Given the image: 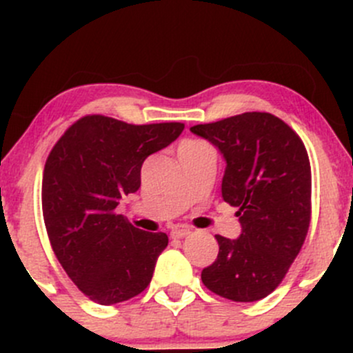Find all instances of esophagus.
Here are the masks:
<instances>
[{"label": "esophagus", "instance_id": "obj_1", "mask_svg": "<svg viewBox=\"0 0 353 353\" xmlns=\"http://www.w3.org/2000/svg\"><path fill=\"white\" fill-rule=\"evenodd\" d=\"M190 234L191 229H188V227H177V229L170 230V237H172V239H183V237L190 236Z\"/></svg>", "mask_w": 353, "mask_h": 353}]
</instances>
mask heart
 I'll return each mask as SVG.
<instances>
[{"mask_svg": "<svg viewBox=\"0 0 353 353\" xmlns=\"http://www.w3.org/2000/svg\"><path fill=\"white\" fill-rule=\"evenodd\" d=\"M201 147H208V145L203 143V141L191 140V141H184V143L179 147V150H191V148H201Z\"/></svg>", "mask_w": 353, "mask_h": 353, "instance_id": "b5f03b06", "label": "heart"}]
</instances>
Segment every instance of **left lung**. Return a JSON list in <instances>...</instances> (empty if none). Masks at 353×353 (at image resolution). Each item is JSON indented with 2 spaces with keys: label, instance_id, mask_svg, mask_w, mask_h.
<instances>
[{
  "label": "left lung",
  "instance_id": "8db88e82",
  "mask_svg": "<svg viewBox=\"0 0 353 353\" xmlns=\"http://www.w3.org/2000/svg\"><path fill=\"white\" fill-rule=\"evenodd\" d=\"M225 159L222 198L236 206L237 239L215 236L219 256L201 272L213 294L254 302L272 294L297 258L311 222V163L299 134L270 112L196 124Z\"/></svg>",
  "mask_w": 353,
  "mask_h": 353
}]
</instances>
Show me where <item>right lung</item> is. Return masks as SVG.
<instances>
[{
	"label": "right lung",
	"instance_id": "add662e5",
	"mask_svg": "<svg viewBox=\"0 0 353 353\" xmlns=\"http://www.w3.org/2000/svg\"><path fill=\"white\" fill-rule=\"evenodd\" d=\"M183 130V123L138 126L94 114L52 147L42 176L44 223L56 258L90 301L117 304L150 283L169 237L137 229L116 206L138 191L145 159Z\"/></svg>",
	"mask_w": 353,
	"mask_h": 353
}]
</instances>
